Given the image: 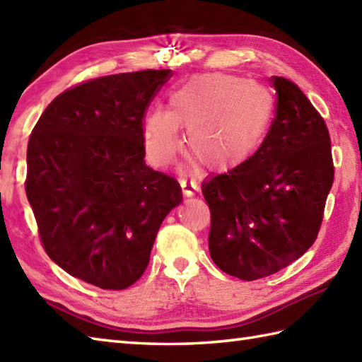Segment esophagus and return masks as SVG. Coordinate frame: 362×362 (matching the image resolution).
<instances>
[{"label":"esophagus","instance_id":"esophagus-1","mask_svg":"<svg viewBox=\"0 0 362 362\" xmlns=\"http://www.w3.org/2000/svg\"><path fill=\"white\" fill-rule=\"evenodd\" d=\"M180 187H182V191L185 196H193L194 191L197 189V185L194 183V180H188V179H180Z\"/></svg>","mask_w":362,"mask_h":362}]
</instances>
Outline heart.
Instances as JSON below:
<instances>
[{"label":"heart","mask_w":362,"mask_h":362,"mask_svg":"<svg viewBox=\"0 0 362 362\" xmlns=\"http://www.w3.org/2000/svg\"><path fill=\"white\" fill-rule=\"evenodd\" d=\"M271 112V96L257 83L221 73L196 76L169 95L166 112L146 115L144 148L153 165L166 166L182 148L179 129H187L189 153L205 168H235L257 149Z\"/></svg>","instance_id":"heart-1"}]
</instances>
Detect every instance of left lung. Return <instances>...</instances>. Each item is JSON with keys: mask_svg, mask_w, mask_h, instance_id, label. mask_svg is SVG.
Masks as SVG:
<instances>
[{"mask_svg": "<svg viewBox=\"0 0 362 362\" xmlns=\"http://www.w3.org/2000/svg\"><path fill=\"white\" fill-rule=\"evenodd\" d=\"M275 117L257 152L202 185L210 257L222 272L264 279L316 241L334 179L328 127L297 83L272 76Z\"/></svg>", "mask_w": 362, "mask_h": 362, "instance_id": "obj_1", "label": "left lung"}]
</instances>
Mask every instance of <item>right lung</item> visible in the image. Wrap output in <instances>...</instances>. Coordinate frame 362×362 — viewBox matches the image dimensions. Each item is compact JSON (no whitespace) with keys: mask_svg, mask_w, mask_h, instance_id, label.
<instances>
[{"mask_svg":"<svg viewBox=\"0 0 362 362\" xmlns=\"http://www.w3.org/2000/svg\"><path fill=\"white\" fill-rule=\"evenodd\" d=\"M171 76L143 70L81 82L33 129L26 196L45 252L74 279L132 286L161 222L182 202L179 182L143 160L146 110Z\"/></svg>","mask_w":362,"mask_h":362,"instance_id":"right-lung-1","label":"right lung"}]
</instances>
